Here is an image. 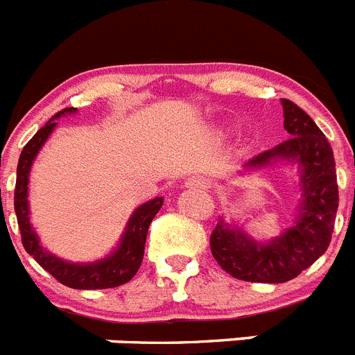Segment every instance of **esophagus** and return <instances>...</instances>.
Instances as JSON below:
<instances>
[{"instance_id": "1", "label": "esophagus", "mask_w": 355, "mask_h": 355, "mask_svg": "<svg viewBox=\"0 0 355 355\" xmlns=\"http://www.w3.org/2000/svg\"><path fill=\"white\" fill-rule=\"evenodd\" d=\"M187 187L193 188V190H202V188L209 187V181L206 180L205 175H192L187 180Z\"/></svg>"}]
</instances>
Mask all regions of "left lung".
<instances>
[{"label":"left lung","mask_w":355,"mask_h":355,"mask_svg":"<svg viewBox=\"0 0 355 355\" xmlns=\"http://www.w3.org/2000/svg\"><path fill=\"white\" fill-rule=\"evenodd\" d=\"M281 103L290 139L254 156L245 167L261 168L279 159L299 163L302 200L293 225L261 243L220 218L209 238L213 258L222 270L249 283H286L309 268L331 243L340 200L331 144L302 108L290 99Z\"/></svg>","instance_id":"obj_1"}]
</instances>
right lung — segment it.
Masks as SVG:
<instances>
[{"mask_svg": "<svg viewBox=\"0 0 355 355\" xmlns=\"http://www.w3.org/2000/svg\"><path fill=\"white\" fill-rule=\"evenodd\" d=\"M76 108H65L53 115L46 126L40 128L33 139L24 146L21 150L17 163V180H15L14 192V208L17 215L19 231H21V240L30 254L44 270L49 272L58 283L65 284L74 290H105V288H115L128 283L133 279V275L139 272L144 258V247H146V238L149 225L159 211L163 205V197L147 200L146 205L135 209L133 215L128 220L126 231L122 233L117 249L94 263H71L56 258L55 254L48 252L40 245V240L30 224V209H28V180H30L31 165L39 155L40 147L49 139V135L56 128V119L67 114H76Z\"/></svg>", "mask_w": 355, "mask_h": 355, "instance_id": "add662e5", "label": "right lung"}]
</instances>
